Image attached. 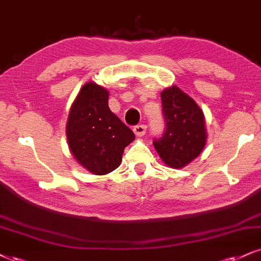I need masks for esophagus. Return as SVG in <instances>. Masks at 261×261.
Returning <instances> with one entry per match:
<instances>
[{
  "label": "esophagus",
  "instance_id": "esophagus-1",
  "mask_svg": "<svg viewBox=\"0 0 261 261\" xmlns=\"http://www.w3.org/2000/svg\"><path fill=\"white\" fill-rule=\"evenodd\" d=\"M146 130H147L146 125L141 124V125H136V126H134V133L136 136H139V137L143 136V135L146 134Z\"/></svg>",
  "mask_w": 261,
  "mask_h": 261
}]
</instances>
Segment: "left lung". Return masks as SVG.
I'll list each match as a JSON object with an SVG mask.
<instances>
[{"label":"left lung","instance_id":"obj_1","mask_svg":"<svg viewBox=\"0 0 261 261\" xmlns=\"http://www.w3.org/2000/svg\"><path fill=\"white\" fill-rule=\"evenodd\" d=\"M161 97L165 130L153 144L166 165L182 168L197 158L205 146L203 112L176 86L163 91Z\"/></svg>","mask_w":261,"mask_h":261}]
</instances>
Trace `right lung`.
<instances>
[{"instance_id": "obj_1", "label": "right lung", "mask_w": 261, "mask_h": 261, "mask_svg": "<svg viewBox=\"0 0 261 261\" xmlns=\"http://www.w3.org/2000/svg\"><path fill=\"white\" fill-rule=\"evenodd\" d=\"M108 91L95 83L80 90L69 113L67 139L71 154L86 170L105 175L121 163L135 134L112 113Z\"/></svg>"}]
</instances>
